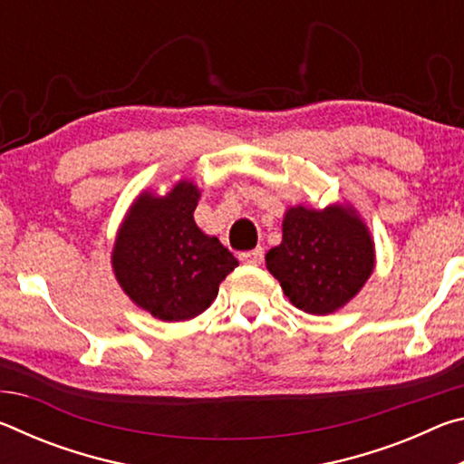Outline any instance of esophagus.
I'll return each instance as SVG.
<instances>
[{"instance_id":"1","label":"esophagus","mask_w":464,"mask_h":464,"mask_svg":"<svg viewBox=\"0 0 464 464\" xmlns=\"http://www.w3.org/2000/svg\"><path fill=\"white\" fill-rule=\"evenodd\" d=\"M239 260L243 264H249V266H260L264 260V249L256 247L251 251H243V254H239Z\"/></svg>"}]
</instances>
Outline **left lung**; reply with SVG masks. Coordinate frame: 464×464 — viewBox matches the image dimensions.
Returning a JSON list of instances; mask_svg holds the SVG:
<instances>
[{
	"label": "left lung",
	"mask_w": 464,
	"mask_h": 464,
	"mask_svg": "<svg viewBox=\"0 0 464 464\" xmlns=\"http://www.w3.org/2000/svg\"><path fill=\"white\" fill-rule=\"evenodd\" d=\"M374 241L352 204L288 207L282 241L266 268L288 301L309 315H329L354 298L374 270Z\"/></svg>",
	"instance_id": "obj_1"
}]
</instances>
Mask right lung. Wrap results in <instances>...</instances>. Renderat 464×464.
Instances as JSON below:
<instances>
[{
    "label": "right lung",
    "mask_w": 464,
    "mask_h": 464,
    "mask_svg": "<svg viewBox=\"0 0 464 464\" xmlns=\"http://www.w3.org/2000/svg\"><path fill=\"white\" fill-rule=\"evenodd\" d=\"M200 190L179 179L168 194L140 192L124 215L112 247V272L132 303L161 321L207 311L218 285L239 262L194 221Z\"/></svg>",
    "instance_id": "1"
}]
</instances>
